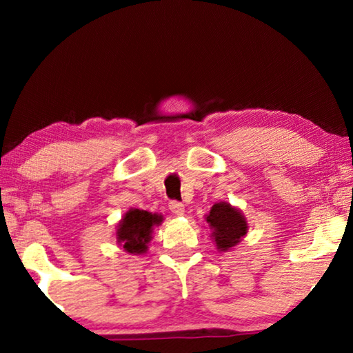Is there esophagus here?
I'll list each match as a JSON object with an SVG mask.
<instances>
[{
	"mask_svg": "<svg viewBox=\"0 0 353 353\" xmlns=\"http://www.w3.org/2000/svg\"><path fill=\"white\" fill-rule=\"evenodd\" d=\"M170 210L177 214V216H182L183 212H185V205L182 204V202H177V201H171L170 202Z\"/></svg>",
	"mask_w": 353,
	"mask_h": 353,
	"instance_id": "34e87169",
	"label": "esophagus"
}]
</instances>
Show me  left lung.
<instances>
[{"label": "left lung", "instance_id": "8db88e82", "mask_svg": "<svg viewBox=\"0 0 353 353\" xmlns=\"http://www.w3.org/2000/svg\"><path fill=\"white\" fill-rule=\"evenodd\" d=\"M208 227L212 229V238L221 252L236 246L241 238L248 234V221L238 208L227 202H218L212 207L205 216Z\"/></svg>", "mask_w": 353, "mask_h": 353}]
</instances>
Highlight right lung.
I'll use <instances>...</instances> for the list:
<instances>
[{
	"mask_svg": "<svg viewBox=\"0 0 353 353\" xmlns=\"http://www.w3.org/2000/svg\"><path fill=\"white\" fill-rule=\"evenodd\" d=\"M162 221V214L130 208L119 221L117 243L129 254H145L148 250V243L152 238L154 225H159Z\"/></svg>",
	"mask_w": 353,
	"mask_h": 353,
	"instance_id": "obj_1",
	"label": "right lung"
}]
</instances>
